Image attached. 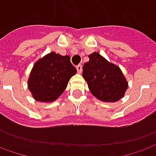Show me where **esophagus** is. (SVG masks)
I'll use <instances>...</instances> for the list:
<instances>
[{
    "mask_svg": "<svg viewBox=\"0 0 156 156\" xmlns=\"http://www.w3.org/2000/svg\"><path fill=\"white\" fill-rule=\"evenodd\" d=\"M76 68H77V71H78V73H82V65H78L76 66Z\"/></svg>",
    "mask_w": 156,
    "mask_h": 156,
    "instance_id": "1",
    "label": "esophagus"
}]
</instances>
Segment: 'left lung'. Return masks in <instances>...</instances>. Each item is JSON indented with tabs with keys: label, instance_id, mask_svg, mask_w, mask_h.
I'll return each mask as SVG.
<instances>
[{
	"label": "left lung",
	"instance_id": "left-lung-1",
	"mask_svg": "<svg viewBox=\"0 0 156 156\" xmlns=\"http://www.w3.org/2000/svg\"><path fill=\"white\" fill-rule=\"evenodd\" d=\"M89 59L83 66V77L93 96L107 102L122 98L128 85L119 67L96 52Z\"/></svg>",
	"mask_w": 156,
	"mask_h": 156
}]
</instances>
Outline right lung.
I'll list each match as a JSON object with an SVG mask.
<instances>
[{"label": "right lung", "mask_w": 156, "mask_h": 156, "mask_svg": "<svg viewBox=\"0 0 156 156\" xmlns=\"http://www.w3.org/2000/svg\"><path fill=\"white\" fill-rule=\"evenodd\" d=\"M76 73L69 56L52 52L34 65L28 80L30 91L37 101H54L63 93Z\"/></svg>", "instance_id": "obj_1"}]
</instances>
